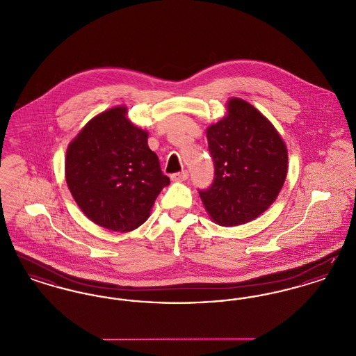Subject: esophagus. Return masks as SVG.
<instances>
[{
	"mask_svg": "<svg viewBox=\"0 0 356 356\" xmlns=\"http://www.w3.org/2000/svg\"><path fill=\"white\" fill-rule=\"evenodd\" d=\"M188 176H189L188 170H181V172L170 175V179H172V181H184L188 179Z\"/></svg>",
	"mask_w": 356,
	"mask_h": 356,
	"instance_id": "34e87169",
	"label": "esophagus"
}]
</instances>
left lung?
<instances>
[{
	"label": "left lung",
	"mask_w": 356,
	"mask_h": 356,
	"mask_svg": "<svg viewBox=\"0 0 356 356\" xmlns=\"http://www.w3.org/2000/svg\"><path fill=\"white\" fill-rule=\"evenodd\" d=\"M207 138L215 180L199 195L208 215L222 227L254 220L286 181V143L270 120L237 97L227 102V115L207 128Z\"/></svg>",
	"instance_id": "8db88e82"
}]
</instances>
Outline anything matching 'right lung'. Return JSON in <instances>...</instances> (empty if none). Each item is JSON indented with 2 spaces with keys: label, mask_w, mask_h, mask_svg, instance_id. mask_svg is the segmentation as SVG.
Wrapping results in <instances>:
<instances>
[{
  "label": "right lung",
  "mask_w": 356,
  "mask_h": 356,
  "mask_svg": "<svg viewBox=\"0 0 356 356\" xmlns=\"http://www.w3.org/2000/svg\"><path fill=\"white\" fill-rule=\"evenodd\" d=\"M127 115V106H115L95 116L69 143L65 157L74 202L89 220L113 232L140 227L170 183L148 147V132Z\"/></svg>",
  "instance_id": "add662e5"
}]
</instances>
